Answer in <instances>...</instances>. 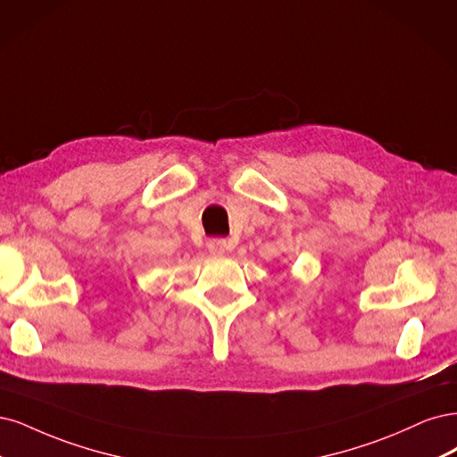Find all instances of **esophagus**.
Segmentation results:
<instances>
[{"mask_svg":"<svg viewBox=\"0 0 457 457\" xmlns=\"http://www.w3.org/2000/svg\"><path fill=\"white\" fill-rule=\"evenodd\" d=\"M209 253L211 254H224L226 253V241L224 239H211L209 241Z\"/></svg>","mask_w":457,"mask_h":457,"instance_id":"esophagus-1","label":"esophagus"}]
</instances>
